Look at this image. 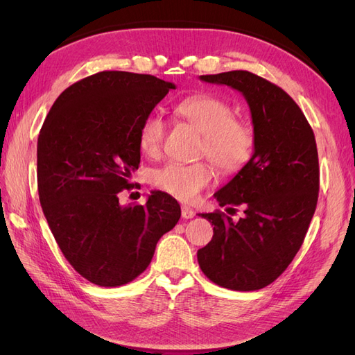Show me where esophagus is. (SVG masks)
Listing matches in <instances>:
<instances>
[{
  "mask_svg": "<svg viewBox=\"0 0 355 355\" xmlns=\"http://www.w3.org/2000/svg\"><path fill=\"white\" fill-rule=\"evenodd\" d=\"M194 216H196V211L194 210H192L188 206H182V218H184V219H191V218H194Z\"/></svg>",
  "mask_w": 355,
  "mask_h": 355,
  "instance_id": "34e87169",
  "label": "esophagus"
}]
</instances>
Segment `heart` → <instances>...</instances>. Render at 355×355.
<instances>
[{
  "label": "heart",
  "instance_id": "1",
  "mask_svg": "<svg viewBox=\"0 0 355 355\" xmlns=\"http://www.w3.org/2000/svg\"><path fill=\"white\" fill-rule=\"evenodd\" d=\"M175 115L202 135L200 154L206 155L223 173H237L250 163L254 154L256 135L244 118L234 116L232 106L218 96L196 94L175 105ZM166 136V121L159 114L146 115L139 127L141 151L157 157ZM213 178L207 163H167L149 175L151 185L180 201H192Z\"/></svg>",
  "mask_w": 355,
  "mask_h": 355
}]
</instances>
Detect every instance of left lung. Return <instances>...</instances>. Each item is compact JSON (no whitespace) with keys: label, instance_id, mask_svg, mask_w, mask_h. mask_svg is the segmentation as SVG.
Returning a JSON list of instances; mask_svg holds the SVG:
<instances>
[{"label":"left lung","instance_id":"1","mask_svg":"<svg viewBox=\"0 0 355 355\" xmlns=\"http://www.w3.org/2000/svg\"><path fill=\"white\" fill-rule=\"evenodd\" d=\"M244 94L256 135L250 163L214 197L223 211L202 213L213 225L211 241L198 250L201 271L225 288L250 292L280 277L302 245L320 191L313 128L297 103L274 83L249 71L201 75Z\"/></svg>","mask_w":355,"mask_h":355}]
</instances>
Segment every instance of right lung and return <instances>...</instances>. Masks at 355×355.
<instances>
[{
    "mask_svg": "<svg viewBox=\"0 0 355 355\" xmlns=\"http://www.w3.org/2000/svg\"><path fill=\"white\" fill-rule=\"evenodd\" d=\"M171 83L154 75L102 71L60 93L37 144L42 211L59 249L85 280L118 287L141 275L180 206L155 191L145 204L120 206L139 168L141 123Z\"/></svg>",
    "mask_w": 355,
    "mask_h": 355,
    "instance_id": "1",
    "label": "right lung"
}]
</instances>
